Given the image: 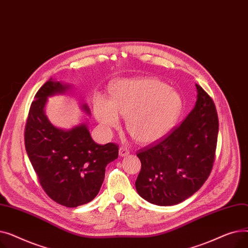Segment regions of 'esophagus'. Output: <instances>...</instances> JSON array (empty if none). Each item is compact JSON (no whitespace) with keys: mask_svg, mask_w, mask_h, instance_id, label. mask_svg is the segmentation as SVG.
I'll return each mask as SVG.
<instances>
[{"mask_svg":"<svg viewBox=\"0 0 248 248\" xmlns=\"http://www.w3.org/2000/svg\"><path fill=\"white\" fill-rule=\"evenodd\" d=\"M129 155V150L125 147H121L120 148V155L121 157H125V155Z\"/></svg>","mask_w":248,"mask_h":248,"instance_id":"1","label":"esophagus"}]
</instances>
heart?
<instances>
[{
  "instance_id": "obj_1",
  "label": "heart",
  "mask_w": 248,
  "mask_h": 248,
  "mask_svg": "<svg viewBox=\"0 0 248 248\" xmlns=\"http://www.w3.org/2000/svg\"><path fill=\"white\" fill-rule=\"evenodd\" d=\"M111 99L101 96L94 100L99 123L119 127V114L127 119V131L140 144H152L170 131L181 110L177 93L155 78L125 79L114 84Z\"/></svg>"
}]
</instances>
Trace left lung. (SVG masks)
I'll list each match as a JSON object with an SVG mask.
<instances>
[{
	"instance_id": "8db88e82",
	"label": "left lung",
	"mask_w": 248,
	"mask_h": 248,
	"mask_svg": "<svg viewBox=\"0 0 248 248\" xmlns=\"http://www.w3.org/2000/svg\"><path fill=\"white\" fill-rule=\"evenodd\" d=\"M196 87V104L183 123L137 154L141 168L136 188L152 204L183 202L203 186L212 171L218 114L211 96L200 85Z\"/></svg>"
}]
</instances>
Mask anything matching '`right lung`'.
<instances>
[{"label": "right lung", "instance_id": "obj_1", "mask_svg": "<svg viewBox=\"0 0 248 248\" xmlns=\"http://www.w3.org/2000/svg\"><path fill=\"white\" fill-rule=\"evenodd\" d=\"M68 86L49 79L37 91L25 124V148L44 192L52 200L74 208L98 194L108 163L119 157V145H98L82 124L70 131L52 125L44 114L47 97ZM89 111L87 106H83Z\"/></svg>", "mask_w": 248, "mask_h": 248}]
</instances>
